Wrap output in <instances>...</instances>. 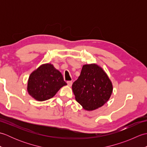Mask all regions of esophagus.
Here are the masks:
<instances>
[{"label":"esophagus","mask_w":147,"mask_h":147,"mask_svg":"<svg viewBox=\"0 0 147 147\" xmlns=\"http://www.w3.org/2000/svg\"><path fill=\"white\" fill-rule=\"evenodd\" d=\"M67 83L69 86H71L72 85V84H73V82H72V81H67Z\"/></svg>","instance_id":"esophagus-1"}]
</instances>
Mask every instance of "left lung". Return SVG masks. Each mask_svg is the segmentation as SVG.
I'll return each instance as SVG.
<instances>
[{
	"label": "left lung",
	"instance_id": "obj_1",
	"mask_svg": "<svg viewBox=\"0 0 147 147\" xmlns=\"http://www.w3.org/2000/svg\"><path fill=\"white\" fill-rule=\"evenodd\" d=\"M72 89L76 100L86 111L95 110L104 105L113 90L107 74L96 64L84 65Z\"/></svg>",
	"mask_w": 147,
	"mask_h": 147
}]
</instances>
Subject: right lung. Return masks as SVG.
<instances>
[{
	"label": "right lung",
	"instance_id": "add662e5",
	"mask_svg": "<svg viewBox=\"0 0 147 147\" xmlns=\"http://www.w3.org/2000/svg\"><path fill=\"white\" fill-rule=\"evenodd\" d=\"M67 83L60 71L51 64H43L30 74L27 90L33 98L44 101L53 97Z\"/></svg>",
	"mask_w": 147,
	"mask_h": 147
}]
</instances>
